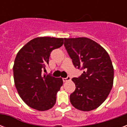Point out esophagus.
Wrapping results in <instances>:
<instances>
[{
  "mask_svg": "<svg viewBox=\"0 0 127 127\" xmlns=\"http://www.w3.org/2000/svg\"><path fill=\"white\" fill-rule=\"evenodd\" d=\"M70 79H71V78H70V77L68 76L66 78H63V80L64 82H67V81H69V80H70Z\"/></svg>",
  "mask_w": 127,
  "mask_h": 127,
  "instance_id": "1",
  "label": "esophagus"
}]
</instances>
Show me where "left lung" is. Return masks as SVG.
I'll return each mask as SVG.
<instances>
[{
  "label": "left lung",
  "mask_w": 127,
  "mask_h": 127,
  "mask_svg": "<svg viewBox=\"0 0 127 127\" xmlns=\"http://www.w3.org/2000/svg\"><path fill=\"white\" fill-rule=\"evenodd\" d=\"M64 45L74 66L84 70L80 76L72 79L76 90L70 95V103L78 110H94L112 89L114 69L110 57L99 44L87 37L64 38Z\"/></svg>",
  "instance_id": "left-lung-1"
}]
</instances>
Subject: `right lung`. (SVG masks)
<instances>
[{
	"instance_id": "obj_1",
	"label": "right lung",
	"mask_w": 127,
	"mask_h": 127,
	"mask_svg": "<svg viewBox=\"0 0 127 127\" xmlns=\"http://www.w3.org/2000/svg\"><path fill=\"white\" fill-rule=\"evenodd\" d=\"M63 43V38L36 37L17 53L13 66L15 86L22 100L32 108L43 111L55 104L63 79L42 72L49 64L52 51L61 47Z\"/></svg>"
}]
</instances>
